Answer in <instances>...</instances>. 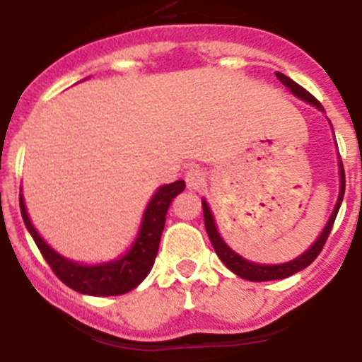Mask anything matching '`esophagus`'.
<instances>
[{"label":"esophagus","instance_id":"1","mask_svg":"<svg viewBox=\"0 0 362 362\" xmlns=\"http://www.w3.org/2000/svg\"><path fill=\"white\" fill-rule=\"evenodd\" d=\"M185 184H187L189 189L192 191H199L204 184H206V175L202 168H191L185 175Z\"/></svg>","mask_w":362,"mask_h":362}]
</instances>
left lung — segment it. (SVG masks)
<instances>
[{"label": "left lung", "mask_w": 362, "mask_h": 362, "mask_svg": "<svg viewBox=\"0 0 362 362\" xmlns=\"http://www.w3.org/2000/svg\"><path fill=\"white\" fill-rule=\"evenodd\" d=\"M276 76H279V80L284 83V86L289 87V90L294 94V96H298V98H301V100L308 101V103L315 105L319 110H324L322 105L319 103V100H317L315 96H312V94H310L308 90L305 89V87H301L299 83H296L293 78L286 76L284 73H276ZM339 178H341V185H339L338 203H337V206H334L333 215H331L329 222H327L326 228H324L322 235L319 236V240H317V242L313 243V245L310 247V249L306 250L305 254L299 255V257L294 259V261L286 262V264H276V266H264V264H262L261 266V264H255V262L245 261V259L240 257L238 254H235V252H233L228 245H226L224 240H222L221 235L217 233V228H215V222H214V217H211L210 208H208L206 202L203 199L204 228H206L208 238H210L211 245H214V249H215V252H217L218 257H221V261L226 264V268H229L233 273H235V275L242 276V279L250 280V282H266V280L287 279V276L294 275V273L301 272V269H305L306 266L312 264V262L317 259V255L320 254V250L324 249V245H326L327 236H329L331 229H333V224H334V218H337V215H338V210H339V204H341L343 194H345V170H343L341 163H339Z\"/></svg>", "instance_id": "1"}]
</instances>
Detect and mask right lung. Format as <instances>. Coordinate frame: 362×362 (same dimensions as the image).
Wrapping results in <instances>:
<instances>
[{
	"mask_svg": "<svg viewBox=\"0 0 362 362\" xmlns=\"http://www.w3.org/2000/svg\"><path fill=\"white\" fill-rule=\"evenodd\" d=\"M184 189V180H177L173 184L163 185L156 192L154 198L151 199L147 210H145L140 235H138L136 242L131 247V250L124 257H120L119 261L107 262V264L100 266H82L61 257L57 252H54L40 238L36 229L33 228L31 221L28 217V211H25L23 194L19 196V204L25 228L31 233L33 240H35L36 247L42 252L43 259L49 262V266L61 282L66 284L69 289L82 294L120 296L140 286L145 280V276L151 273L159 250V242L160 235H163L164 222H166L168 208H170L171 199L177 194H180Z\"/></svg>",
	"mask_w": 362,
	"mask_h": 362,
	"instance_id": "obj_1",
	"label": "right lung"
}]
</instances>
